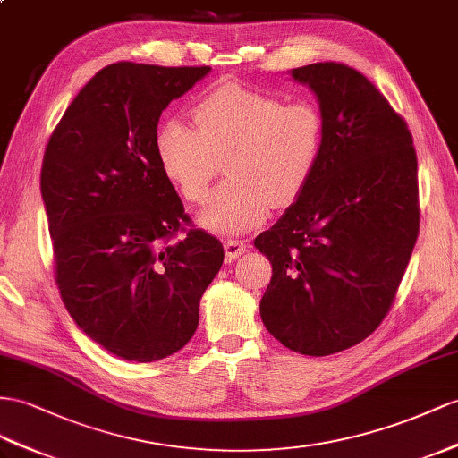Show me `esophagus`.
Here are the masks:
<instances>
[{"label":"esophagus","instance_id":"1","mask_svg":"<svg viewBox=\"0 0 458 458\" xmlns=\"http://www.w3.org/2000/svg\"><path fill=\"white\" fill-rule=\"evenodd\" d=\"M245 250H248V245H245L242 240H226L225 242V259L226 263H233L238 259V257H242L245 253Z\"/></svg>","mask_w":458,"mask_h":458}]
</instances>
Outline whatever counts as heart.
I'll return each mask as SVG.
<instances>
[{"label":"heart","instance_id":"heart-1","mask_svg":"<svg viewBox=\"0 0 458 458\" xmlns=\"http://www.w3.org/2000/svg\"><path fill=\"white\" fill-rule=\"evenodd\" d=\"M193 129L164 122L155 135L160 172L187 203H203L220 160L226 182L197 215L199 226L236 236L298 201L323 148V117L310 102L222 85L191 108Z\"/></svg>","mask_w":458,"mask_h":458}]
</instances>
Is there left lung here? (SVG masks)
<instances>
[{"label": "left lung", "instance_id": "obj_1", "mask_svg": "<svg viewBox=\"0 0 458 458\" xmlns=\"http://www.w3.org/2000/svg\"><path fill=\"white\" fill-rule=\"evenodd\" d=\"M319 102L323 148L298 201L255 238L273 265L261 319L276 341L329 356L389 313L420 228L408 125L368 77L325 62L290 72Z\"/></svg>", "mask_w": 458, "mask_h": 458}]
</instances>
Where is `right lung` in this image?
I'll use <instances>...</instances> for the list:
<instances>
[{
    "label": "right lung",
    "mask_w": 458,
    "mask_h": 458,
    "mask_svg": "<svg viewBox=\"0 0 458 458\" xmlns=\"http://www.w3.org/2000/svg\"><path fill=\"white\" fill-rule=\"evenodd\" d=\"M208 72L104 67L46 145L40 191L55 284L79 329L122 360L157 361L190 343L225 261L216 238L185 230L191 220L155 155L162 110Z\"/></svg>",
    "instance_id": "obj_1"
}]
</instances>
